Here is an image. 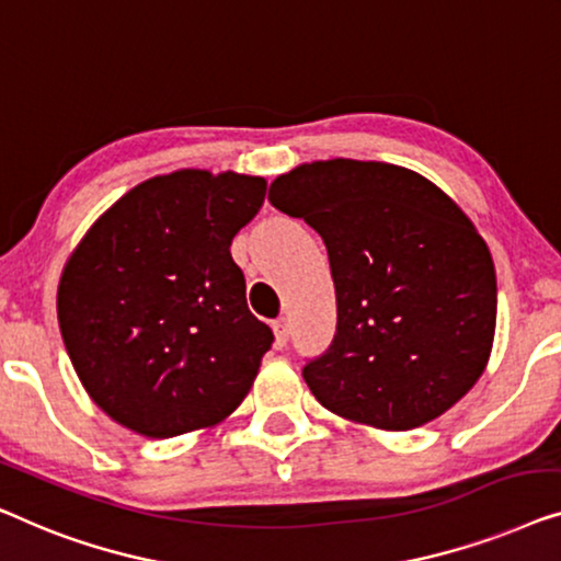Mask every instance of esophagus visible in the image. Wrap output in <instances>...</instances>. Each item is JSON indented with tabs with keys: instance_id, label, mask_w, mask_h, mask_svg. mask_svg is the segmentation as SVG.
Segmentation results:
<instances>
[{
	"instance_id": "esophagus-1",
	"label": "esophagus",
	"mask_w": 561,
	"mask_h": 561,
	"mask_svg": "<svg viewBox=\"0 0 561 561\" xmlns=\"http://www.w3.org/2000/svg\"><path fill=\"white\" fill-rule=\"evenodd\" d=\"M274 335H277L279 345H287V341H289V320L287 318L274 320Z\"/></svg>"
}]
</instances>
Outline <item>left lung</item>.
I'll return each mask as SVG.
<instances>
[{
	"mask_svg": "<svg viewBox=\"0 0 561 561\" xmlns=\"http://www.w3.org/2000/svg\"><path fill=\"white\" fill-rule=\"evenodd\" d=\"M270 201L328 249L337 325L302 368L322 407L412 430L472 389L491 356L499 287L485 241L439 187L341 157L277 178Z\"/></svg>",
	"mask_w": 561,
	"mask_h": 561,
	"instance_id": "1",
	"label": "left lung"
}]
</instances>
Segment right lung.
<instances>
[{"label": "right lung", "instance_id": "add662e5", "mask_svg": "<svg viewBox=\"0 0 561 561\" xmlns=\"http://www.w3.org/2000/svg\"><path fill=\"white\" fill-rule=\"evenodd\" d=\"M262 178L180 170L116 201L70 254L62 343L91 399L145 437L226 420L254 383L272 328L247 305L233 236Z\"/></svg>", "mask_w": 561, "mask_h": 561}]
</instances>
